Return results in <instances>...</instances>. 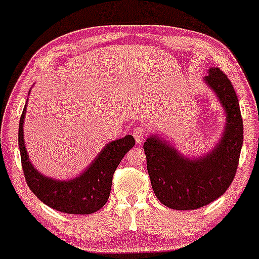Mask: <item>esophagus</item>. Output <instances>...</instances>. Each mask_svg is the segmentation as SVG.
<instances>
[{
  "label": "esophagus",
  "instance_id": "esophagus-1",
  "mask_svg": "<svg viewBox=\"0 0 259 259\" xmlns=\"http://www.w3.org/2000/svg\"><path fill=\"white\" fill-rule=\"evenodd\" d=\"M133 135L136 140V143H142L145 141V138H146V130L143 129L141 125H138L134 127Z\"/></svg>",
  "mask_w": 259,
  "mask_h": 259
}]
</instances>
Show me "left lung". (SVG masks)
<instances>
[{"label": "left lung", "mask_w": 259, "mask_h": 259, "mask_svg": "<svg viewBox=\"0 0 259 259\" xmlns=\"http://www.w3.org/2000/svg\"><path fill=\"white\" fill-rule=\"evenodd\" d=\"M205 83L219 96L227 114L223 136L212 151L191 159L153 135L143 143L154 194L174 210H195L216 200L232 185L238 169L244 140L238 96L219 67L208 70Z\"/></svg>", "instance_id": "1"}]
</instances>
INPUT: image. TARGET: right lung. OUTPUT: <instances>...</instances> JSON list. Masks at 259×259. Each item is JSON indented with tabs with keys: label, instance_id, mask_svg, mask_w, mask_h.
<instances>
[{
	"label": "right lung",
	"instance_id": "right-lung-1",
	"mask_svg": "<svg viewBox=\"0 0 259 259\" xmlns=\"http://www.w3.org/2000/svg\"><path fill=\"white\" fill-rule=\"evenodd\" d=\"M26 105L19 121L18 141L25 180L33 194L49 207L65 213L90 214L100 210L110 197L112 177L125 153L135 145V139L126 135L102 148L88 169L78 177L59 181L36 170L29 160L24 142V118Z\"/></svg>",
	"mask_w": 259,
	"mask_h": 259
}]
</instances>
